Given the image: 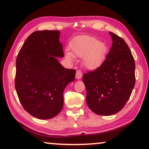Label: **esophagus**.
Here are the masks:
<instances>
[{"label": "esophagus", "mask_w": 149, "mask_h": 149, "mask_svg": "<svg viewBox=\"0 0 149 149\" xmlns=\"http://www.w3.org/2000/svg\"><path fill=\"white\" fill-rule=\"evenodd\" d=\"M82 76H83V74H82V72L80 70H77L76 74H75V77L77 79H81Z\"/></svg>", "instance_id": "esophagus-1"}]
</instances>
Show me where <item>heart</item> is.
I'll use <instances>...</instances> for the list:
<instances>
[{"instance_id":"b5f03b06","label":"heart","mask_w":149,"mask_h":149,"mask_svg":"<svg viewBox=\"0 0 149 149\" xmlns=\"http://www.w3.org/2000/svg\"><path fill=\"white\" fill-rule=\"evenodd\" d=\"M70 48L71 53L65 54L67 60L73 61L74 56L84 57V65L90 70H95L102 65L107 52L105 43L90 36L75 37L71 42Z\"/></svg>"}]
</instances>
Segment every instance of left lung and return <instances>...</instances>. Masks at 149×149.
Here are the masks:
<instances>
[{
    "mask_svg": "<svg viewBox=\"0 0 149 149\" xmlns=\"http://www.w3.org/2000/svg\"><path fill=\"white\" fill-rule=\"evenodd\" d=\"M112 45L99 68L84 74L86 102L101 116L120 111L129 99L135 84V63L125 41L112 32Z\"/></svg>",
    "mask_w": 149,
    "mask_h": 149,
    "instance_id": "1",
    "label": "left lung"
}]
</instances>
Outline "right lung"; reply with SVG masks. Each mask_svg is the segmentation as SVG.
Segmentation results:
<instances>
[{
    "mask_svg": "<svg viewBox=\"0 0 149 149\" xmlns=\"http://www.w3.org/2000/svg\"><path fill=\"white\" fill-rule=\"evenodd\" d=\"M59 31L32 33L16 59L15 89L24 109L39 119H50L61 112L63 91L74 81L75 70L65 69L57 57L64 56Z\"/></svg>",
    "mask_w": 149,
    "mask_h": 149,
    "instance_id": "right-lung-1",
    "label": "right lung"
}]
</instances>
